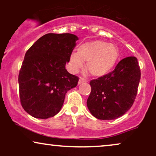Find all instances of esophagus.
Returning <instances> with one entry per match:
<instances>
[{
    "instance_id": "esophagus-1",
    "label": "esophagus",
    "mask_w": 156,
    "mask_h": 156,
    "mask_svg": "<svg viewBox=\"0 0 156 156\" xmlns=\"http://www.w3.org/2000/svg\"><path fill=\"white\" fill-rule=\"evenodd\" d=\"M87 80L85 79V78H80L79 81H78V84H80V83H84V82H87Z\"/></svg>"
}]
</instances>
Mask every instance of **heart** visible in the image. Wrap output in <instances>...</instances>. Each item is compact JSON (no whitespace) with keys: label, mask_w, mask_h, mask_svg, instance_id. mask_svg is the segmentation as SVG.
Returning a JSON list of instances; mask_svg holds the SVG:
<instances>
[{"label":"heart","mask_w":156,"mask_h":156,"mask_svg":"<svg viewBox=\"0 0 156 156\" xmlns=\"http://www.w3.org/2000/svg\"><path fill=\"white\" fill-rule=\"evenodd\" d=\"M119 57V51L114 44L101 40L92 41L82 44L77 53L70 56V64L74 71L83 67L87 62V69L93 76L101 77L113 69Z\"/></svg>","instance_id":"b5f03b06"}]
</instances>
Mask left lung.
Segmentation results:
<instances>
[{
  "mask_svg": "<svg viewBox=\"0 0 156 156\" xmlns=\"http://www.w3.org/2000/svg\"><path fill=\"white\" fill-rule=\"evenodd\" d=\"M141 78L136 57L122 59L112 72L90 80L87 106L94 117L111 120L124 115L133 105Z\"/></svg>",
  "mask_w": 156,
  "mask_h": 156,
  "instance_id": "8db88e82",
  "label": "left lung"
}]
</instances>
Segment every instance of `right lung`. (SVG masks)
I'll return each instance as SVG.
<instances>
[{
    "label": "right lung",
    "instance_id": "obj_1",
    "mask_svg": "<svg viewBox=\"0 0 156 156\" xmlns=\"http://www.w3.org/2000/svg\"><path fill=\"white\" fill-rule=\"evenodd\" d=\"M78 37L72 34H47L25 55L18 76L20 100L32 117L48 119L58 114L65 94L79 78L65 69Z\"/></svg>",
    "mask_w": 156,
    "mask_h": 156
}]
</instances>
